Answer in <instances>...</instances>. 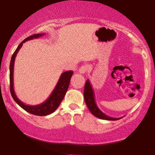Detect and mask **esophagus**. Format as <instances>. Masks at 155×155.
<instances>
[{
  "label": "esophagus",
  "instance_id": "obj_1",
  "mask_svg": "<svg viewBox=\"0 0 155 155\" xmlns=\"http://www.w3.org/2000/svg\"><path fill=\"white\" fill-rule=\"evenodd\" d=\"M87 69H88V68L86 65H82V66L80 67V69H79V73H81V74H84L87 71Z\"/></svg>",
  "mask_w": 155,
  "mask_h": 155
}]
</instances>
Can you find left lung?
Returning <instances> with one entry per match:
<instances>
[{
	"label": "left lung",
	"mask_w": 155,
	"mask_h": 155,
	"mask_svg": "<svg viewBox=\"0 0 155 155\" xmlns=\"http://www.w3.org/2000/svg\"><path fill=\"white\" fill-rule=\"evenodd\" d=\"M84 101H85L87 107H88L92 115H94L96 117L100 118L103 120H119L123 117L120 118H112L110 116L106 115L104 113H103L99 107H97L96 101H95V96L94 92L93 90L92 86L91 84L90 80H87L86 81L85 85H84Z\"/></svg>",
	"instance_id": "left-lung-1"
}]
</instances>
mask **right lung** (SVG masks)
Segmentation results:
<instances>
[{"instance_id":"add662e5","label":"right lung","mask_w":155,"mask_h":155,"mask_svg":"<svg viewBox=\"0 0 155 155\" xmlns=\"http://www.w3.org/2000/svg\"><path fill=\"white\" fill-rule=\"evenodd\" d=\"M45 35V33L43 34H36V35H33L26 38L24 41H22L20 44V45L18 46L15 51L12 54L11 60H10V93L12 98L15 100V101L20 106L21 108L25 111L29 112L31 114L37 116H47L49 114H52L57 109V108L59 107L61 101L64 98V96L66 93L68 89L70 82H71V79L72 75H73V71H66L64 72L61 74L60 78H59L58 82H57L56 87L53 90L50 96L48 97L45 101L43 103L40 104L38 105H27L21 101L20 99L18 98L17 95L15 92L14 90V82H13V72H14V64H15V57L17 56L19 50L20 49L23 45V43L26 42L29 40H31L34 39H37Z\"/></svg>"}]
</instances>
